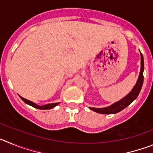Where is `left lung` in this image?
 <instances>
[{
	"label": "left lung",
	"mask_w": 153,
	"mask_h": 153,
	"mask_svg": "<svg viewBox=\"0 0 153 153\" xmlns=\"http://www.w3.org/2000/svg\"><path fill=\"white\" fill-rule=\"evenodd\" d=\"M141 55V70H140V76L138 78L137 83L136 86L133 87L132 91L126 96L122 99L121 100L115 102L112 106L106 108H93L90 107V109L93 110L96 113H101V114H113V113H117L121 110L125 109L126 106H128L131 102H132L138 97L140 90L142 89L143 83V70H144V61H143V56L140 53Z\"/></svg>",
	"instance_id": "1"
}]
</instances>
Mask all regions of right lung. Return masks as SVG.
I'll return each instance as SVG.
<instances>
[{
    "mask_svg": "<svg viewBox=\"0 0 153 153\" xmlns=\"http://www.w3.org/2000/svg\"><path fill=\"white\" fill-rule=\"evenodd\" d=\"M21 98V100H22L23 101H24V102H26L27 104H28V105H30V106H32L33 107H35L36 108V109H52V108L55 107L56 106H57L58 102H56V103H51V104H46V105H44V106H38V105H36V103H34V102H31V101L28 100H26V99L23 98V97H20Z\"/></svg>",
    "mask_w": 153,
    "mask_h": 153,
    "instance_id": "1",
    "label": "right lung"
}]
</instances>
